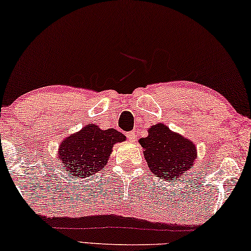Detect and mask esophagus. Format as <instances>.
Wrapping results in <instances>:
<instances>
[{
    "label": "esophagus",
    "instance_id": "obj_1",
    "mask_svg": "<svg viewBox=\"0 0 251 251\" xmlns=\"http://www.w3.org/2000/svg\"><path fill=\"white\" fill-rule=\"evenodd\" d=\"M128 139H129V141H131V142H133L134 141V139H136V133L133 132H129L128 133Z\"/></svg>",
    "mask_w": 251,
    "mask_h": 251
}]
</instances>
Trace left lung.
Wrapping results in <instances>:
<instances>
[{"label": "left lung", "mask_w": 251, "mask_h": 251, "mask_svg": "<svg viewBox=\"0 0 251 251\" xmlns=\"http://www.w3.org/2000/svg\"><path fill=\"white\" fill-rule=\"evenodd\" d=\"M150 172L166 180L182 178L193 168L198 158L194 142L174 132L164 123H157L148 129V136L139 139ZM184 178V177H183Z\"/></svg>", "instance_id": "8db88e82"}]
</instances>
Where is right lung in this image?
Here are the masks:
<instances>
[{
    "label": "right lung",
    "mask_w": 251,
    "mask_h": 251,
    "mask_svg": "<svg viewBox=\"0 0 251 251\" xmlns=\"http://www.w3.org/2000/svg\"><path fill=\"white\" fill-rule=\"evenodd\" d=\"M126 139L118 130H102L94 123H88L60 142L57 156L69 176L88 178L104 168L113 146Z\"/></svg>",
    "instance_id": "obj_1"
}]
</instances>
